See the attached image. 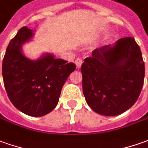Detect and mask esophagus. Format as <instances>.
<instances>
[{
	"mask_svg": "<svg viewBox=\"0 0 148 148\" xmlns=\"http://www.w3.org/2000/svg\"><path fill=\"white\" fill-rule=\"evenodd\" d=\"M75 64H76V66L78 68H79L80 66H82V60L81 58H77L76 60H75Z\"/></svg>",
	"mask_w": 148,
	"mask_h": 148,
	"instance_id": "obj_1",
	"label": "esophagus"
}]
</instances>
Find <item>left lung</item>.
<instances>
[{
  "instance_id": "1",
  "label": "left lung",
  "mask_w": 148,
  "mask_h": 148,
  "mask_svg": "<svg viewBox=\"0 0 148 148\" xmlns=\"http://www.w3.org/2000/svg\"><path fill=\"white\" fill-rule=\"evenodd\" d=\"M82 91L95 112L116 116L133 106L144 82L145 66L134 38L118 40L92 51L81 66Z\"/></svg>"
}]
</instances>
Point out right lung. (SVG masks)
Returning <instances> with one entry per match:
<instances>
[{
	"mask_svg": "<svg viewBox=\"0 0 148 148\" xmlns=\"http://www.w3.org/2000/svg\"><path fill=\"white\" fill-rule=\"evenodd\" d=\"M33 36L23 27L10 40L3 59L2 76L11 103L28 116H42L57 106L61 89L76 66L46 54L32 61L22 53V45Z\"/></svg>",
	"mask_w": 148,
	"mask_h": 148,
	"instance_id": "obj_1",
	"label": "right lung"
}]
</instances>
